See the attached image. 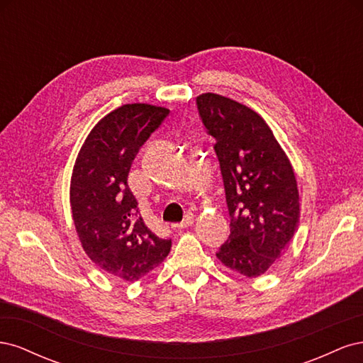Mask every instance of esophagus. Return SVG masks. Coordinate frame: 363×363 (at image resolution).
Listing matches in <instances>:
<instances>
[{"label": "esophagus", "instance_id": "esophagus-1", "mask_svg": "<svg viewBox=\"0 0 363 363\" xmlns=\"http://www.w3.org/2000/svg\"><path fill=\"white\" fill-rule=\"evenodd\" d=\"M192 224H194V218H192L191 215H188V216H186V218L183 219V221H182L180 224H174L172 228H174V230H184V228L191 227Z\"/></svg>", "mask_w": 363, "mask_h": 363}]
</instances>
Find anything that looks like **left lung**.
I'll return each instance as SVG.
<instances>
[{"label":"left lung","instance_id":"1","mask_svg":"<svg viewBox=\"0 0 363 363\" xmlns=\"http://www.w3.org/2000/svg\"><path fill=\"white\" fill-rule=\"evenodd\" d=\"M196 106L216 140L232 218L216 257L240 276L259 277L283 255L300 223L294 168L265 119L248 106L212 92L196 96Z\"/></svg>","mask_w":363,"mask_h":363}]
</instances>
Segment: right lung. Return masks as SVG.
Instances as JSON below:
<instances>
[{
	"label": "right lung",
	"instance_id": "add662e5",
	"mask_svg": "<svg viewBox=\"0 0 363 363\" xmlns=\"http://www.w3.org/2000/svg\"><path fill=\"white\" fill-rule=\"evenodd\" d=\"M167 107L124 104L101 118L77 155L69 186L72 221L95 265L133 283L167 259L171 239L145 225L127 177L136 152L162 121Z\"/></svg>",
	"mask_w": 363,
	"mask_h": 363
}]
</instances>
